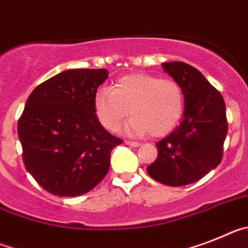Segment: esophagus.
<instances>
[{"label":"esophagus","mask_w":248,"mask_h":248,"mask_svg":"<svg viewBox=\"0 0 248 248\" xmlns=\"http://www.w3.org/2000/svg\"><path fill=\"white\" fill-rule=\"evenodd\" d=\"M124 143H126L127 146H131V147H139V146H141V143L140 142H135V141H124Z\"/></svg>","instance_id":"esophagus-1"}]
</instances>
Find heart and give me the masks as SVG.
Masks as SVG:
<instances>
[{
	"label": "heart",
	"instance_id": "b5f03b06",
	"mask_svg": "<svg viewBox=\"0 0 248 248\" xmlns=\"http://www.w3.org/2000/svg\"><path fill=\"white\" fill-rule=\"evenodd\" d=\"M93 107L105 128L116 131L130 112L124 132L132 136L150 133L162 137L180 122L185 108L181 86L150 73H130L115 81L112 88L94 92Z\"/></svg>",
	"mask_w": 248,
	"mask_h": 248
}]
</instances>
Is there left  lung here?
<instances>
[{
	"instance_id": "left-lung-1",
	"label": "left lung",
	"mask_w": 248,
	"mask_h": 248,
	"mask_svg": "<svg viewBox=\"0 0 248 248\" xmlns=\"http://www.w3.org/2000/svg\"><path fill=\"white\" fill-rule=\"evenodd\" d=\"M162 67L184 91V118L156 143L158 155L147 173L167 186H185L201 180L222 160L228 130L226 105L221 93L192 66L176 61L165 62Z\"/></svg>"
}]
</instances>
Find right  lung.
Masks as SVG:
<instances>
[{
    "label": "right lung",
    "mask_w": 248,
    "mask_h": 248,
    "mask_svg": "<svg viewBox=\"0 0 248 248\" xmlns=\"http://www.w3.org/2000/svg\"><path fill=\"white\" fill-rule=\"evenodd\" d=\"M108 77L105 68L67 70L31 92L17 132L26 170L47 192L76 197L97 186L122 140L98 121L93 96Z\"/></svg>",
    "instance_id": "1"
}]
</instances>
